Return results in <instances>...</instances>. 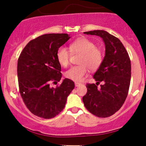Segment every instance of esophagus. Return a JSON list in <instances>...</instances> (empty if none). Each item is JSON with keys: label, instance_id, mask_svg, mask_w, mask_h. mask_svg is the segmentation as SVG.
I'll return each instance as SVG.
<instances>
[{"label": "esophagus", "instance_id": "1", "mask_svg": "<svg viewBox=\"0 0 146 146\" xmlns=\"http://www.w3.org/2000/svg\"><path fill=\"white\" fill-rule=\"evenodd\" d=\"M75 86L78 87V86H80V85H81V84L78 83V82H75Z\"/></svg>", "mask_w": 146, "mask_h": 146}]
</instances>
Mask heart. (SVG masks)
<instances>
[{
  "instance_id": "heart-1",
  "label": "heart",
  "mask_w": 146,
  "mask_h": 146,
  "mask_svg": "<svg viewBox=\"0 0 146 146\" xmlns=\"http://www.w3.org/2000/svg\"><path fill=\"white\" fill-rule=\"evenodd\" d=\"M70 50L75 53H80V65L71 67L65 73V77L72 81L81 82L87 73V66L91 71L98 69L103 61V54L97 48L94 42L86 38H80L70 44ZM57 59L62 66H67L69 64L70 51L66 46H61L57 51Z\"/></svg>"
}]
</instances>
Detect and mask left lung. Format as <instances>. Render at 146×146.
<instances>
[{"mask_svg":"<svg viewBox=\"0 0 146 146\" xmlns=\"http://www.w3.org/2000/svg\"><path fill=\"white\" fill-rule=\"evenodd\" d=\"M102 38L105 56L101 66L93 75L96 84L102 81L101 88L87 84V93L82 100L86 109L98 117H108L121 108L128 95L131 64L125 48L118 38L104 30L84 32Z\"/></svg>","mask_w":146,"mask_h":146,"instance_id":"left-lung-1","label":"left lung"}]
</instances>
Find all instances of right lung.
Returning <instances> with one entry per match:
<instances>
[{
	"mask_svg": "<svg viewBox=\"0 0 146 146\" xmlns=\"http://www.w3.org/2000/svg\"><path fill=\"white\" fill-rule=\"evenodd\" d=\"M67 33H48L25 46L18 60L17 73L21 95L31 113L44 119L56 117L66 104L75 84L68 78L56 88L50 82L61 80V65L57 51L70 39Z\"/></svg>",
	"mask_w": 146,
	"mask_h": 146,
	"instance_id": "right-lung-1",
	"label": "right lung"
}]
</instances>
